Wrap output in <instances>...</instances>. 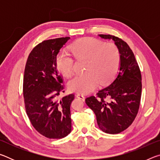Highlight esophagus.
Returning <instances> with one entry per match:
<instances>
[{"instance_id": "obj_1", "label": "esophagus", "mask_w": 160, "mask_h": 160, "mask_svg": "<svg viewBox=\"0 0 160 160\" xmlns=\"http://www.w3.org/2000/svg\"><path fill=\"white\" fill-rule=\"evenodd\" d=\"M76 97H77V98H78V99H82V101H84V100H85V96H84L83 94H77Z\"/></svg>"}]
</instances>
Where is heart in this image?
Segmentation results:
<instances>
[{
  "mask_svg": "<svg viewBox=\"0 0 160 160\" xmlns=\"http://www.w3.org/2000/svg\"><path fill=\"white\" fill-rule=\"evenodd\" d=\"M70 51L78 60L87 59V73L72 78L68 82L71 92L82 94L90 92L99 82L107 84L112 81L120 66L121 56L118 47L113 43H104L90 37L77 40L71 45ZM56 66L64 76L70 77L74 72V61L65 53L56 57Z\"/></svg>",
  "mask_w": 160,
  "mask_h": 160,
  "instance_id": "1",
  "label": "heart"
}]
</instances>
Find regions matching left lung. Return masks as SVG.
I'll return each mask as SVG.
<instances>
[{
    "instance_id": "8db88e82",
    "label": "left lung",
    "mask_w": 160,
    "mask_h": 160,
    "mask_svg": "<svg viewBox=\"0 0 160 160\" xmlns=\"http://www.w3.org/2000/svg\"><path fill=\"white\" fill-rule=\"evenodd\" d=\"M112 39L120 52L119 71L110 85L86 98L88 106L95 113L99 128L107 133L117 134L128 128L138 112L142 78L134 53L127 43L110 34H99Z\"/></svg>"
}]
</instances>
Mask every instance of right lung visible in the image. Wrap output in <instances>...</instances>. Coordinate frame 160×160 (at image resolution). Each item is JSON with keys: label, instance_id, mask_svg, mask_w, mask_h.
<instances>
[{"label": "right lung", "instance_id": "1", "mask_svg": "<svg viewBox=\"0 0 160 160\" xmlns=\"http://www.w3.org/2000/svg\"><path fill=\"white\" fill-rule=\"evenodd\" d=\"M70 39L61 37L42 42L28 56L23 79L25 110L34 128L44 136L61 139L71 132L70 104L75 95L61 100L63 79L56 68V56Z\"/></svg>", "mask_w": 160, "mask_h": 160}]
</instances>
